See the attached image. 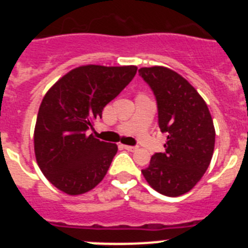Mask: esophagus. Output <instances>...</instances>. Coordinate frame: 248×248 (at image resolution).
I'll list each match as a JSON object with an SVG mask.
<instances>
[{"label": "esophagus", "instance_id": "34e87169", "mask_svg": "<svg viewBox=\"0 0 248 248\" xmlns=\"http://www.w3.org/2000/svg\"><path fill=\"white\" fill-rule=\"evenodd\" d=\"M123 148L128 151H135L138 149V146H130V145H123Z\"/></svg>", "mask_w": 248, "mask_h": 248}]
</instances>
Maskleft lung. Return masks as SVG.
Returning a JSON list of instances; mask_svg holds the SVG:
<instances>
[{"mask_svg":"<svg viewBox=\"0 0 248 248\" xmlns=\"http://www.w3.org/2000/svg\"><path fill=\"white\" fill-rule=\"evenodd\" d=\"M139 76L156 99L157 123L168 140L164 153H155L141 170L149 185L175 198L200 181L211 161L215 128L211 114L196 89L165 67L140 68Z\"/></svg>","mask_w":248,"mask_h":248,"instance_id":"1","label":"left lung"}]
</instances>
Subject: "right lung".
I'll use <instances>...</instances> for the list:
<instances>
[{"mask_svg": "<svg viewBox=\"0 0 248 248\" xmlns=\"http://www.w3.org/2000/svg\"><path fill=\"white\" fill-rule=\"evenodd\" d=\"M137 69L83 65L47 92L37 115L34 153L41 171L57 189L80 195L103 180L118 146L87 135V130L131 82Z\"/></svg>", "mask_w": 248, "mask_h": 248, "instance_id": "obj_1", "label": "right lung"}]
</instances>
